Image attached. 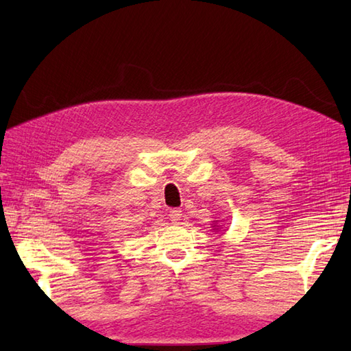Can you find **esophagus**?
<instances>
[{"instance_id": "esophagus-1", "label": "esophagus", "mask_w": 351, "mask_h": 351, "mask_svg": "<svg viewBox=\"0 0 351 351\" xmlns=\"http://www.w3.org/2000/svg\"><path fill=\"white\" fill-rule=\"evenodd\" d=\"M169 217H170L171 223H180L182 219V211L178 210V208H173V210H170Z\"/></svg>"}]
</instances>
